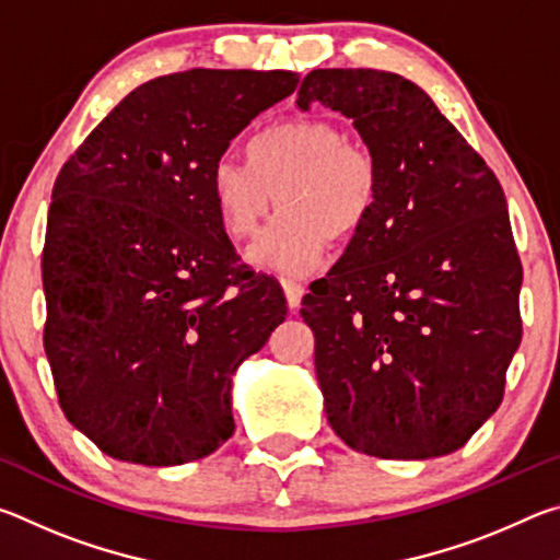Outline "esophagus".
Instances as JSON below:
<instances>
[{
  "instance_id": "obj_1",
  "label": "esophagus",
  "mask_w": 560,
  "mask_h": 560,
  "mask_svg": "<svg viewBox=\"0 0 560 560\" xmlns=\"http://www.w3.org/2000/svg\"><path fill=\"white\" fill-rule=\"evenodd\" d=\"M281 287H283V293H287L289 308H299L301 299H303V291H306V289H303L299 281H287V279L281 281Z\"/></svg>"
}]
</instances>
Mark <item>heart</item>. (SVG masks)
<instances>
[{
	"label": "heart",
	"mask_w": 560,
	"mask_h": 560,
	"mask_svg": "<svg viewBox=\"0 0 560 560\" xmlns=\"http://www.w3.org/2000/svg\"><path fill=\"white\" fill-rule=\"evenodd\" d=\"M207 189L232 240H249L277 202L281 212L246 257L259 269L303 277L324 261L328 240L343 244L365 230L383 195V167L336 122L289 118L254 130L244 163L214 160Z\"/></svg>",
	"instance_id": "b5f03b06"
}]
</instances>
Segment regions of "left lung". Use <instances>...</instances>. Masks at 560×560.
<instances>
[{
    "instance_id": "obj_1",
    "label": "left lung",
    "mask_w": 560,
    "mask_h": 560,
    "mask_svg": "<svg viewBox=\"0 0 560 560\" xmlns=\"http://www.w3.org/2000/svg\"><path fill=\"white\" fill-rule=\"evenodd\" d=\"M353 118L383 195L303 296L330 428L355 452L430 459L467 444L504 397L524 269L485 158L412 81L316 69L296 106Z\"/></svg>"
}]
</instances>
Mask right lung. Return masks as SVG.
<instances>
[{"label": "right lung", "mask_w": 560, "mask_h": 560, "mask_svg": "<svg viewBox=\"0 0 560 560\" xmlns=\"http://www.w3.org/2000/svg\"><path fill=\"white\" fill-rule=\"evenodd\" d=\"M293 71L189 69L130 91L66 160L42 252L63 415L113 459L173 467L232 438V375L287 318L242 264L207 175Z\"/></svg>", "instance_id": "1"}]
</instances>
